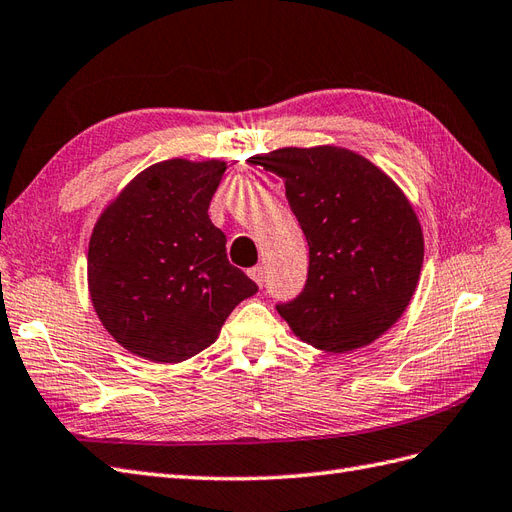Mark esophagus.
Masks as SVG:
<instances>
[{
    "mask_svg": "<svg viewBox=\"0 0 512 512\" xmlns=\"http://www.w3.org/2000/svg\"><path fill=\"white\" fill-rule=\"evenodd\" d=\"M248 277H251L259 287H264V281H266V270L261 268V266H255V268L248 270Z\"/></svg>",
    "mask_w": 512,
    "mask_h": 512,
    "instance_id": "obj_1",
    "label": "esophagus"
}]
</instances>
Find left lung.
Returning a JSON list of instances; mask_svg holds the SVG:
<instances>
[{
    "instance_id": "1",
    "label": "left lung",
    "mask_w": 512,
    "mask_h": 512,
    "mask_svg": "<svg viewBox=\"0 0 512 512\" xmlns=\"http://www.w3.org/2000/svg\"><path fill=\"white\" fill-rule=\"evenodd\" d=\"M279 175L309 244L305 290L277 305L305 344L350 352L372 344L409 307L424 264L413 205L363 155L322 144L251 157Z\"/></svg>"
}]
</instances>
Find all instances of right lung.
<instances>
[{"label": "right lung", "mask_w": 512, "mask_h": 512, "mask_svg": "<svg viewBox=\"0 0 512 512\" xmlns=\"http://www.w3.org/2000/svg\"><path fill=\"white\" fill-rule=\"evenodd\" d=\"M222 160L157 162L103 209L88 244V292L101 324L131 355L179 363L214 344L229 313L257 292L229 264L209 220Z\"/></svg>", "instance_id": "add662e5"}]
</instances>
